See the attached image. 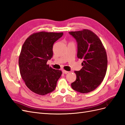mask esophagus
Returning <instances> with one entry per match:
<instances>
[{
    "mask_svg": "<svg viewBox=\"0 0 125 125\" xmlns=\"http://www.w3.org/2000/svg\"><path fill=\"white\" fill-rule=\"evenodd\" d=\"M62 72L63 73H64V74H67V73H69V71H65V70H62Z\"/></svg>",
    "mask_w": 125,
    "mask_h": 125,
    "instance_id": "esophagus-1",
    "label": "esophagus"
}]
</instances>
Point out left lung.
I'll return each mask as SVG.
<instances>
[{
    "label": "left lung",
    "mask_w": 125,
    "mask_h": 125,
    "mask_svg": "<svg viewBox=\"0 0 125 125\" xmlns=\"http://www.w3.org/2000/svg\"><path fill=\"white\" fill-rule=\"evenodd\" d=\"M78 43L77 57L83 60L82 68L74 71L76 78L73 90L82 94L94 91L104 80L107 69V55L100 38L91 31H69Z\"/></svg>",
    "instance_id": "8db88e82"
}]
</instances>
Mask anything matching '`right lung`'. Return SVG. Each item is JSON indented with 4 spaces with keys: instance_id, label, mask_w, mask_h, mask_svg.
<instances>
[{
    "instance_id": "right-lung-1",
    "label": "right lung",
    "mask_w": 125,
    "mask_h": 125,
    "mask_svg": "<svg viewBox=\"0 0 125 125\" xmlns=\"http://www.w3.org/2000/svg\"><path fill=\"white\" fill-rule=\"evenodd\" d=\"M63 33L40 31L31 34L25 40L19 57L21 78L27 88L39 95L53 91L62 71L47 64L53 56L54 43Z\"/></svg>"
}]
</instances>
